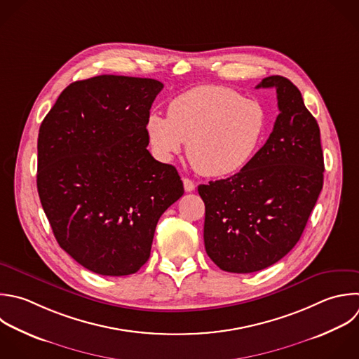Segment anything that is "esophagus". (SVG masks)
Here are the masks:
<instances>
[{
  "instance_id": "1",
  "label": "esophagus",
  "mask_w": 359,
  "mask_h": 359,
  "mask_svg": "<svg viewBox=\"0 0 359 359\" xmlns=\"http://www.w3.org/2000/svg\"><path fill=\"white\" fill-rule=\"evenodd\" d=\"M195 182L192 181V180H189V178H184V188H185V191L187 192H192V191H195Z\"/></svg>"
}]
</instances>
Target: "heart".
I'll list each match as a JSON object with an SVG mask.
<instances>
[{"label":"heart","mask_w":359,"mask_h":359,"mask_svg":"<svg viewBox=\"0 0 359 359\" xmlns=\"http://www.w3.org/2000/svg\"><path fill=\"white\" fill-rule=\"evenodd\" d=\"M266 126L259 101L229 87L201 86L172 98L167 116L151 112L144 128L158 158L171 160L188 143V160L199 174L227 177L252 160Z\"/></svg>","instance_id":"1"}]
</instances>
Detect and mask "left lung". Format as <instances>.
Returning a JSON list of instances; mask_svg holds the SVG:
<instances>
[{"label":"left lung","instance_id":"1","mask_svg":"<svg viewBox=\"0 0 359 359\" xmlns=\"http://www.w3.org/2000/svg\"><path fill=\"white\" fill-rule=\"evenodd\" d=\"M275 88L279 115L272 133L240 172L198 192L205 202L203 240L223 271H261L299 241L323 188L320 129L297 87L282 76L257 88Z\"/></svg>","mask_w":359,"mask_h":359}]
</instances>
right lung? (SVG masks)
<instances>
[{
    "label": "right lung",
    "instance_id": "1",
    "mask_svg": "<svg viewBox=\"0 0 359 359\" xmlns=\"http://www.w3.org/2000/svg\"><path fill=\"white\" fill-rule=\"evenodd\" d=\"M163 84L97 76L70 84L38 137V192L59 245L107 276L149 259L160 216L184 195L174 165L147 150L146 119Z\"/></svg>",
    "mask_w": 359,
    "mask_h": 359
}]
</instances>
